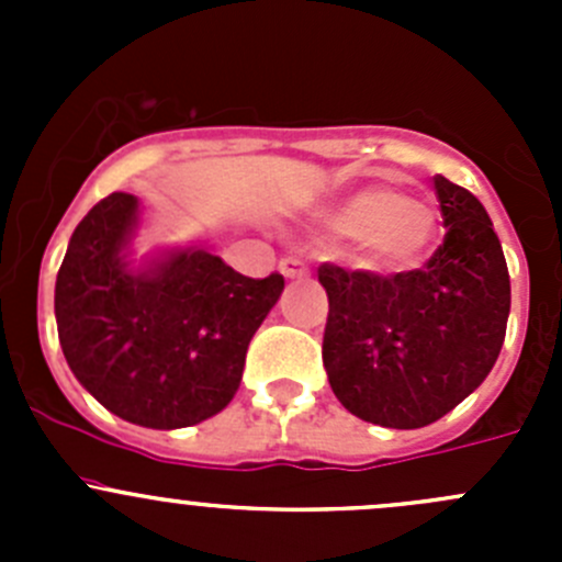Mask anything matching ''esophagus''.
<instances>
[{
    "instance_id": "1",
    "label": "esophagus",
    "mask_w": 562,
    "mask_h": 562,
    "mask_svg": "<svg viewBox=\"0 0 562 562\" xmlns=\"http://www.w3.org/2000/svg\"><path fill=\"white\" fill-rule=\"evenodd\" d=\"M280 271L288 280H302V277H307V263L296 255H288V258L280 260Z\"/></svg>"
}]
</instances>
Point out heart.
I'll use <instances>...</instances> for the list:
<instances>
[{
	"mask_svg": "<svg viewBox=\"0 0 562 562\" xmlns=\"http://www.w3.org/2000/svg\"><path fill=\"white\" fill-rule=\"evenodd\" d=\"M323 223L331 234L359 239L361 258L378 271L416 266L438 234L432 209L389 184L350 192L323 212Z\"/></svg>",
	"mask_w": 562,
	"mask_h": 562,
	"instance_id": "heart-1",
	"label": "heart"
}]
</instances>
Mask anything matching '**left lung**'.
I'll return each mask as SVG.
<instances>
[{
	"label": "left lung",
	"instance_id": "left-lung-1",
	"mask_svg": "<svg viewBox=\"0 0 562 562\" xmlns=\"http://www.w3.org/2000/svg\"><path fill=\"white\" fill-rule=\"evenodd\" d=\"M443 245L413 271L317 266L328 317L323 367L353 416L418 429L454 411L501 356L512 280L479 198L435 176Z\"/></svg>",
	"mask_w": 562,
	"mask_h": 562
}]
</instances>
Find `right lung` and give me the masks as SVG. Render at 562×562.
I'll use <instances>...</instances> for the list:
<instances>
[{
    "instance_id": "add662e5",
    "label": "right lung",
    "mask_w": 562,
    "mask_h": 562,
    "mask_svg": "<svg viewBox=\"0 0 562 562\" xmlns=\"http://www.w3.org/2000/svg\"><path fill=\"white\" fill-rule=\"evenodd\" d=\"M135 225L138 198L111 192L72 231L54 293L61 353L124 422L192 427L234 400L249 339L285 280H252L192 247L133 271Z\"/></svg>"
}]
</instances>
